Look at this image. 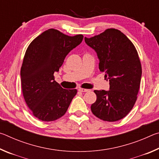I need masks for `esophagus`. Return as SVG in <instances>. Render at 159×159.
<instances>
[{
  "label": "esophagus",
  "mask_w": 159,
  "mask_h": 159,
  "mask_svg": "<svg viewBox=\"0 0 159 159\" xmlns=\"http://www.w3.org/2000/svg\"><path fill=\"white\" fill-rule=\"evenodd\" d=\"M90 90L88 89H85V88H79V92H81V93H85V92H88Z\"/></svg>",
  "instance_id": "1"
}]
</instances>
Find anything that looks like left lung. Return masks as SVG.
I'll return each instance as SVG.
<instances>
[{
  "instance_id": "left-lung-1",
  "label": "left lung",
  "mask_w": 159,
  "mask_h": 159,
  "mask_svg": "<svg viewBox=\"0 0 159 159\" xmlns=\"http://www.w3.org/2000/svg\"><path fill=\"white\" fill-rule=\"evenodd\" d=\"M87 45L96 51L99 68L109 80V90H94L93 114L104 121L114 122L128 114L138 99L142 66L138 51L121 31L107 29L96 36L85 37Z\"/></svg>"
}]
</instances>
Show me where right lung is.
Masks as SVG:
<instances>
[{"label": "right lung", "mask_w": 159, "mask_h": 159, "mask_svg": "<svg viewBox=\"0 0 159 159\" xmlns=\"http://www.w3.org/2000/svg\"><path fill=\"white\" fill-rule=\"evenodd\" d=\"M83 36H69L55 29L43 32L26 50L21 67V90L35 117L53 121L65 114L77 90H66L55 80L68 53L82 42Z\"/></svg>", "instance_id": "add662e5"}]
</instances>
